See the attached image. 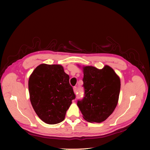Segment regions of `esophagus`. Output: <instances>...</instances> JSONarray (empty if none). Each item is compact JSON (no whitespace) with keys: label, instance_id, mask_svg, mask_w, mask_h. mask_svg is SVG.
Segmentation results:
<instances>
[{"label":"esophagus","instance_id":"34e87169","mask_svg":"<svg viewBox=\"0 0 150 150\" xmlns=\"http://www.w3.org/2000/svg\"><path fill=\"white\" fill-rule=\"evenodd\" d=\"M74 91L75 93H76L77 92V87H76V86L74 87Z\"/></svg>","mask_w":150,"mask_h":150}]
</instances>
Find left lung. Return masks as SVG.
Returning a JSON list of instances; mask_svg holds the SVG:
<instances>
[{"label": "left lung", "mask_w": 150, "mask_h": 150, "mask_svg": "<svg viewBox=\"0 0 150 150\" xmlns=\"http://www.w3.org/2000/svg\"><path fill=\"white\" fill-rule=\"evenodd\" d=\"M84 95L77 105L89 122L100 123L111 115L117 105L120 91V80L108 66L98 69L92 66L83 67Z\"/></svg>", "instance_id": "obj_1"}]
</instances>
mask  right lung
Masks as SVG:
<instances>
[{"mask_svg":"<svg viewBox=\"0 0 150 150\" xmlns=\"http://www.w3.org/2000/svg\"><path fill=\"white\" fill-rule=\"evenodd\" d=\"M28 90L35 112L50 125L64 120L72 100L75 98L69 76L60 65L38 66L29 78Z\"/></svg>","mask_w":150,"mask_h":150,"instance_id":"obj_1","label":"right lung"}]
</instances>
